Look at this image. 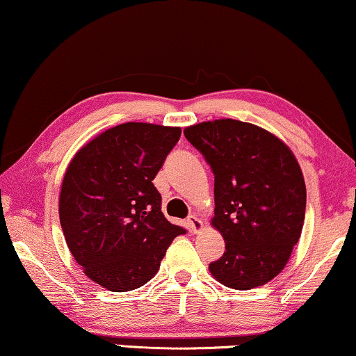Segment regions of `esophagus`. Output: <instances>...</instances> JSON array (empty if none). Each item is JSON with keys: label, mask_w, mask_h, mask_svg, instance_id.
<instances>
[{"label": "esophagus", "mask_w": 356, "mask_h": 356, "mask_svg": "<svg viewBox=\"0 0 356 356\" xmlns=\"http://www.w3.org/2000/svg\"><path fill=\"white\" fill-rule=\"evenodd\" d=\"M188 223H189L191 231H193V233H199V231H202V228H204L202 220L197 218V216H195V215H191V216H189Z\"/></svg>", "instance_id": "obj_1"}]
</instances>
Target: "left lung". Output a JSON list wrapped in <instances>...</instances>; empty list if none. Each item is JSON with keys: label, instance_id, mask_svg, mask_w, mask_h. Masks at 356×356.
Segmentation results:
<instances>
[{"label": "left lung", "instance_id": "obj_1", "mask_svg": "<svg viewBox=\"0 0 356 356\" xmlns=\"http://www.w3.org/2000/svg\"><path fill=\"white\" fill-rule=\"evenodd\" d=\"M184 136L215 175V216L225 254L209 265L226 287L249 291L284 270L305 220L307 188L291 147L254 123L200 122Z\"/></svg>", "mask_w": 356, "mask_h": 356}]
</instances>
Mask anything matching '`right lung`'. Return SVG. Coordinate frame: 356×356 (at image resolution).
<instances>
[{"label": "right lung", "instance_id": "right-lung-1", "mask_svg": "<svg viewBox=\"0 0 356 356\" xmlns=\"http://www.w3.org/2000/svg\"><path fill=\"white\" fill-rule=\"evenodd\" d=\"M179 136V127L127 122L92 138L67 165L59 194L67 247L107 291L151 281L172 241L186 233L162 213L152 183Z\"/></svg>", "mask_w": 356, "mask_h": 356}]
</instances>
